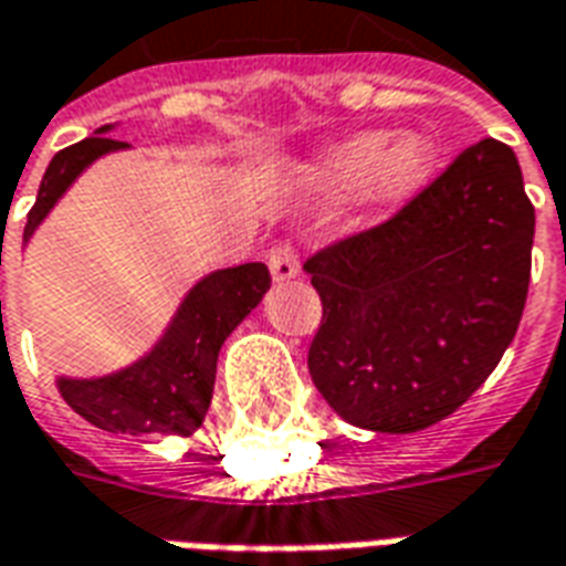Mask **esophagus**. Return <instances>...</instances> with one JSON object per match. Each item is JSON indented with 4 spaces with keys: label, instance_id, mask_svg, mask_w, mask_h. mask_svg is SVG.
<instances>
[{
    "label": "esophagus",
    "instance_id": "1",
    "mask_svg": "<svg viewBox=\"0 0 566 566\" xmlns=\"http://www.w3.org/2000/svg\"><path fill=\"white\" fill-rule=\"evenodd\" d=\"M270 272L275 282H291L300 275V254L294 245H279L270 251Z\"/></svg>",
    "mask_w": 566,
    "mask_h": 566
}]
</instances>
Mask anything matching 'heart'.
I'll return each instance as SVG.
<instances>
[{"mask_svg":"<svg viewBox=\"0 0 566 566\" xmlns=\"http://www.w3.org/2000/svg\"><path fill=\"white\" fill-rule=\"evenodd\" d=\"M437 169V145L424 133L388 136L357 133L324 150L306 169V181L327 193H343L364 181V197L376 209H397L424 190Z\"/></svg>","mask_w":566,"mask_h":566,"instance_id":"heart-1","label":"heart"}]
</instances>
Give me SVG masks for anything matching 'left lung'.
<instances>
[{
	"label": "left lung",
	"instance_id": "left-lung-1",
	"mask_svg": "<svg viewBox=\"0 0 566 566\" xmlns=\"http://www.w3.org/2000/svg\"><path fill=\"white\" fill-rule=\"evenodd\" d=\"M534 206L512 148H467L397 218L306 260L324 318L312 381L336 416L416 433L494 373L522 321Z\"/></svg>",
	"mask_w": 566,
	"mask_h": 566
}]
</instances>
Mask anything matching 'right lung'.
<instances>
[{"label":"right lung","mask_w":566,"mask_h":566,"mask_svg":"<svg viewBox=\"0 0 566 566\" xmlns=\"http://www.w3.org/2000/svg\"><path fill=\"white\" fill-rule=\"evenodd\" d=\"M115 127L105 124L78 145L54 154L27 218L23 245L93 163L129 150L127 142L108 136ZM266 291L270 270L263 263L209 272L187 291L160 339L145 355L105 376H56V391L81 418L108 433L190 437L209 412L221 345L251 315V308L260 306Z\"/></svg>","instance_id":"obj_1"}]
</instances>
